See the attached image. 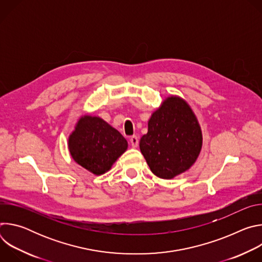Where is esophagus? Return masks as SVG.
Listing matches in <instances>:
<instances>
[{"label": "esophagus", "mask_w": 262, "mask_h": 262, "mask_svg": "<svg viewBox=\"0 0 262 262\" xmlns=\"http://www.w3.org/2000/svg\"><path fill=\"white\" fill-rule=\"evenodd\" d=\"M129 142L133 147H137L139 145V138L137 136H132L129 138Z\"/></svg>", "instance_id": "esophagus-1"}]
</instances>
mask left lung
Masks as SVG:
<instances>
[{"label": "left lung", "mask_w": 262, "mask_h": 262, "mask_svg": "<svg viewBox=\"0 0 262 262\" xmlns=\"http://www.w3.org/2000/svg\"><path fill=\"white\" fill-rule=\"evenodd\" d=\"M202 135L192 108L172 96L152 114L140 149L151 172L164 179L188 170L197 160Z\"/></svg>", "instance_id": "left-lung-1"}]
</instances>
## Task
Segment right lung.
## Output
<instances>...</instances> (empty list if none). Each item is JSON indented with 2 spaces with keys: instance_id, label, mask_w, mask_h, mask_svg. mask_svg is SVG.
I'll list each match as a JSON object with an SVG mask.
<instances>
[{
  "instance_id": "right-lung-1",
  "label": "right lung",
  "mask_w": 262,
  "mask_h": 262,
  "mask_svg": "<svg viewBox=\"0 0 262 262\" xmlns=\"http://www.w3.org/2000/svg\"><path fill=\"white\" fill-rule=\"evenodd\" d=\"M69 151L79 165L100 175L126 150L127 141L98 117H82L68 140Z\"/></svg>"
}]
</instances>
